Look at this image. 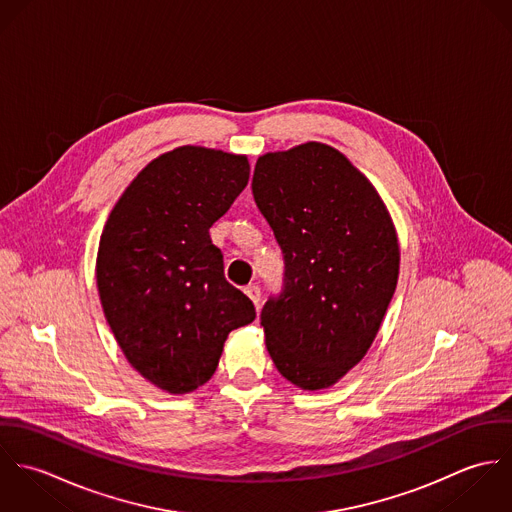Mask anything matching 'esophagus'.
I'll list each match as a JSON object with an SVG mask.
<instances>
[{"instance_id":"esophagus-1","label":"esophagus","mask_w":512,"mask_h":512,"mask_svg":"<svg viewBox=\"0 0 512 512\" xmlns=\"http://www.w3.org/2000/svg\"><path fill=\"white\" fill-rule=\"evenodd\" d=\"M244 293L252 299V303L258 307L260 305V288L258 286H254V284H250V286H246L244 288Z\"/></svg>"}]
</instances>
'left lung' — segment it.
Wrapping results in <instances>:
<instances>
[{
    "label": "left lung",
    "mask_w": 512,
    "mask_h": 512,
    "mask_svg": "<svg viewBox=\"0 0 512 512\" xmlns=\"http://www.w3.org/2000/svg\"><path fill=\"white\" fill-rule=\"evenodd\" d=\"M252 193L286 264L260 315L268 353L297 388H329L363 361L396 290L394 222L365 175L319 142L260 155Z\"/></svg>",
    "instance_id": "1"
}]
</instances>
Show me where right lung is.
Segmentation results:
<instances>
[{"mask_svg": "<svg viewBox=\"0 0 512 512\" xmlns=\"http://www.w3.org/2000/svg\"><path fill=\"white\" fill-rule=\"evenodd\" d=\"M246 155L183 146L147 163L100 236L96 286L106 321L146 380L169 394L203 386L254 303L224 278L209 228L248 185Z\"/></svg>", "mask_w": 512, "mask_h": 512, "instance_id": "1", "label": "right lung"}]
</instances>
